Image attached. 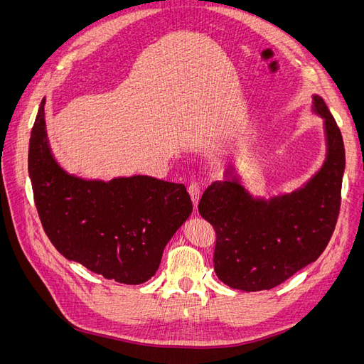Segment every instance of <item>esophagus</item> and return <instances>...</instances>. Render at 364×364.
Masks as SVG:
<instances>
[{"label":"esophagus","instance_id":"34e87169","mask_svg":"<svg viewBox=\"0 0 364 364\" xmlns=\"http://www.w3.org/2000/svg\"><path fill=\"white\" fill-rule=\"evenodd\" d=\"M188 193L191 196V200H193L194 208H197V203H199V199H200V185L197 183V182H191L188 185Z\"/></svg>","mask_w":364,"mask_h":364}]
</instances>
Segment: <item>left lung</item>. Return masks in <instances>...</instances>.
Masks as SVG:
<instances>
[{"mask_svg": "<svg viewBox=\"0 0 364 364\" xmlns=\"http://www.w3.org/2000/svg\"><path fill=\"white\" fill-rule=\"evenodd\" d=\"M314 111L325 119L328 155L304 188L273 197L252 196L229 173L205 190L199 213L215 230L214 270L230 289L270 290L316 261L329 243L340 213L345 146L322 97Z\"/></svg>", "mask_w": 364, "mask_h": 364, "instance_id": "obj_1", "label": "left lung"}]
</instances>
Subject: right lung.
<instances>
[{
  "instance_id": "1",
  "label": "right lung",
  "mask_w": 364,
  "mask_h": 364,
  "mask_svg": "<svg viewBox=\"0 0 364 364\" xmlns=\"http://www.w3.org/2000/svg\"><path fill=\"white\" fill-rule=\"evenodd\" d=\"M42 98L28 142L33 197L62 255L106 279L136 285L156 273L165 245L193 211L183 183L149 176L83 181L53 159Z\"/></svg>"
}]
</instances>
